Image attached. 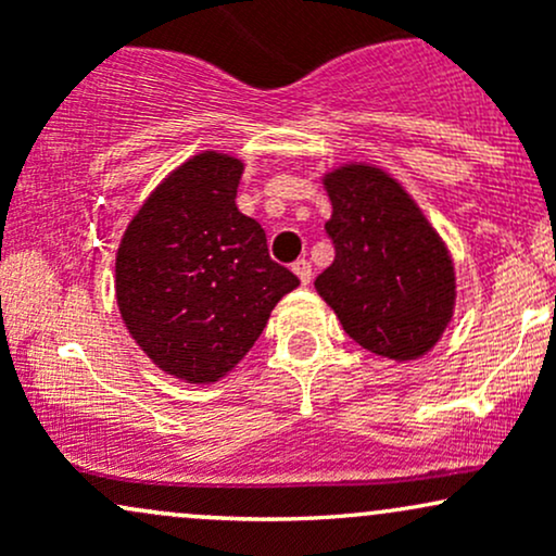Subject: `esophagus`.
I'll return each instance as SVG.
<instances>
[{
	"instance_id": "34e87169",
	"label": "esophagus",
	"mask_w": 556,
	"mask_h": 556,
	"mask_svg": "<svg viewBox=\"0 0 556 556\" xmlns=\"http://www.w3.org/2000/svg\"><path fill=\"white\" fill-rule=\"evenodd\" d=\"M292 271L298 274V279L303 285H308L311 282V277H314V271H311V264L305 258H300V261H295V264H292Z\"/></svg>"
}]
</instances>
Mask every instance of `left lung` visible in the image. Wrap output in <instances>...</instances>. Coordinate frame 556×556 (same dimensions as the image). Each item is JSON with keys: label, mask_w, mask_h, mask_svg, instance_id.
<instances>
[{"label": "left lung", "mask_w": 556, "mask_h": 556, "mask_svg": "<svg viewBox=\"0 0 556 556\" xmlns=\"http://www.w3.org/2000/svg\"><path fill=\"white\" fill-rule=\"evenodd\" d=\"M334 261L316 292L361 348L416 361L455 316V261L442 235L387 169L348 162L324 172Z\"/></svg>", "instance_id": "1"}]
</instances>
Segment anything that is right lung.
Here are the masks:
<instances>
[{
    "label": "right lung",
    "mask_w": 556,
    "mask_h": 556,
    "mask_svg": "<svg viewBox=\"0 0 556 556\" xmlns=\"http://www.w3.org/2000/svg\"><path fill=\"white\" fill-rule=\"evenodd\" d=\"M242 159L201 151L151 190L119 240L114 298L138 348L188 384L225 379L300 285L240 214Z\"/></svg>",
    "instance_id": "add662e5"
}]
</instances>
